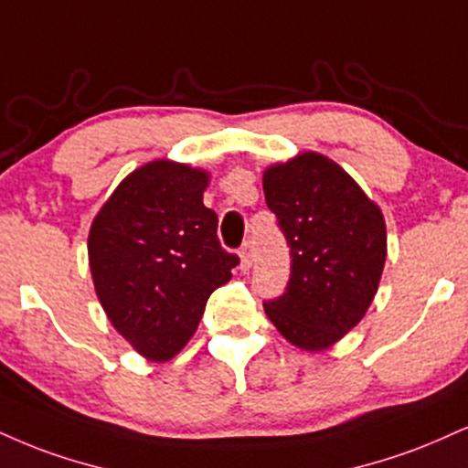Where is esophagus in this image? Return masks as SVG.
<instances>
[{
    "mask_svg": "<svg viewBox=\"0 0 468 468\" xmlns=\"http://www.w3.org/2000/svg\"><path fill=\"white\" fill-rule=\"evenodd\" d=\"M239 257H241V270H249L252 266V257H255L252 255V241L250 239L244 241Z\"/></svg>",
    "mask_w": 468,
    "mask_h": 468,
    "instance_id": "34e87169",
    "label": "esophagus"
}]
</instances>
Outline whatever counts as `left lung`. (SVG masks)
Listing matches in <instances>:
<instances>
[{
    "instance_id": "left-lung-1",
    "label": "left lung",
    "mask_w": 468,
    "mask_h": 468,
    "mask_svg": "<svg viewBox=\"0 0 468 468\" xmlns=\"http://www.w3.org/2000/svg\"><path fill=\"white\" fill-rule=\"evenodd\" d=\"M263 194L292 257L288 288L263 309L292 345L323 351L373 303L386 263L384 216L337 163L316 152L268 167Z\"/></svg>"
}]
</instances>
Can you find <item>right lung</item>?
I'll return each mask as SVG.
<instances>
[{"mask_svg": "<svg viewBox=\"0 0 468 468\" xmlns=\"http://www.w3.org/2000/svg\"><path fill=\"white\" fill-rule=\"evenodd\" d=\"M209 174L152 161L112 191L89 233L93 285L106 316L152 362H165L198 329L211 292L239 263L205 207Z\"/></svg>", "mask_w": 468, "mask_h": 468, "instance_id": "right-lung-1", "label": "right lung"}]
</instances>
